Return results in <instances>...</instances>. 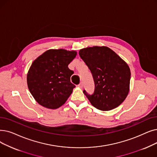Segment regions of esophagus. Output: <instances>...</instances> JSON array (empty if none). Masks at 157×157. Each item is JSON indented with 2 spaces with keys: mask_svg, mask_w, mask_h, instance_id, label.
<instances>
[{
  "mask_svg": "<svg viewBox=\"0 0 157 157\" xmlns=\"http://www.w3.org/2000/svg\"><path fill=\"white\" fill-rule=\"evenodd\" d=\"M78 86L79 87V88H83V83H80L78 85Z\"/></svg>",
  "mask_w": 157,
  "mask_h": 157,
  "instance_id": "esophagus-1",
  "label": "esophagus"
}]
</instances>
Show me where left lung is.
<instances>
[{
    "instance_id": "1",
    "label": "left lung",
    "mask_w": 157,
    "mask_h": 157,
    "mask_svg": "<svg viewBox=\"0 0 157 157\" xmlns=\"http://www.w3.org/2000/svg\"><path fill=\"white\" fill-rule=\"evenodd\" d=\"M79 54L90 69L94 81L92 94L83 90L90 103L102 111L119 106L129 90L131 72L128 64L105 46L84 48Z\"/></svg>"
}]
</instances>
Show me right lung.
<instances>
[{
  "mask_svg": "<svg viewBox=\"0 0 157 157\" xmlns=\"http://www.w3.org/2000/svg\"><path fill=\"white\" fill-rule=\"evenodd\" d=\"M77 52L50 49L38 56L31 64L28 75V88L40 105L49 109L62 106L76 87L71 82L73 71L68 65Z\"/></svg>",
  "mask_w": 157,
  "mask_h": 157,
  "instance_id": "add662e5",
  "label": "right lung"
}]
</instances>
